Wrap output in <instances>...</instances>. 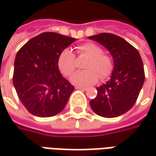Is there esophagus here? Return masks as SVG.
I'll list each match as a JSON object with an SVG mask.
<instances>
[{
    "instance_id": "obj_1",
    "label": "esophagus",
    "mask_w": 156,
    "mask_h": 156,
    "mask_svg": "<svg viewBox=\"0 0 156 156\" xmlns=\"http://www.w3.org/2000/svg\"><path fill=\"white\" fill-rule=\"evenodd\" d=\"M76 89H80V90H87V88H83V87H79V86H77L76 87Z\"/></svg>"
}]
</instances>
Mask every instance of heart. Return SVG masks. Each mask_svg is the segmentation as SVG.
Listing matches in <instances>:
<instances>
[{"instance_id":"heart-1","label":"heart","mask_w":156,"mask_h":156,"mask_svg":"<svg viewBox=\"0 0 156 156\" xmlns=\"http://www.w3.org/2000/svg\"><path fill=\"white\" fill-rule=\"evenodd\" d=\"M78 53L89 57L85 64L87 70L77 72L70 78L73 84L77 86H88L95 83L98 78L105 79L111 73L113 62L108 55L103 52V49L98 45L87 42L79 45ZM58 68L66 76L71 75L76 68L75 56L69 49L62 51L58 58Z\"/></svg>"}]
</instances>
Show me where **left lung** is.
Segmentation results:
<instances>
[{
	"label": "left lung",
	"mask_w": 156,
	"mask_h": 156,
	"mask_svg": "<svg viewBox=\"0 0 156 156\" xmlns=\"http://www.w3.org/2000/svg\"><path fill=\"white\" fill-rule=\"evenodd\" d=\"M88 38L107 48L114 60L110 79L97 88V96L89 102L90 106L102 117L120 116L134 106L144 84V65L140 52L115 34L100 33Z\"/></svg>",
	"instance_id": "left-lung-1"
}]
</instances>
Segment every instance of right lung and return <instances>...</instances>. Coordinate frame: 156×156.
<instances>
[{"label": "right lung", "mask_w": 156, "mask_h": 156, "mask_svg": "<svg viewBox=\"0 0 156 156\" xmlns=\"http://www.w3.org/2000/svg\"><path fill=\"white\" fill-rule=\"evenodd\" d=\"M75 41L56 32H43L17 51L13 84L20 101L32 115L51 117L65 108L74 87L61 74L58 58Z\"/></svg>", "instance_id": "right-lung-1"}]
</instances>
